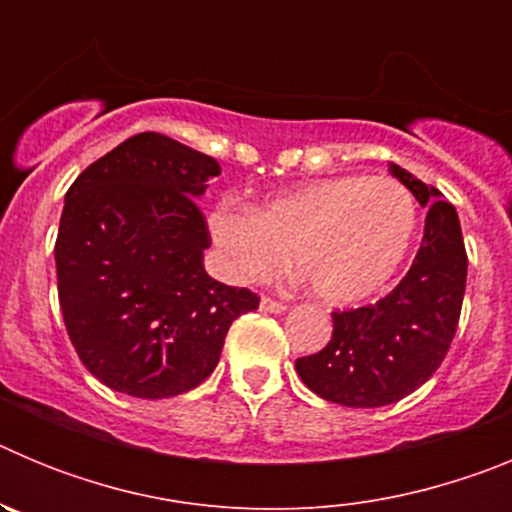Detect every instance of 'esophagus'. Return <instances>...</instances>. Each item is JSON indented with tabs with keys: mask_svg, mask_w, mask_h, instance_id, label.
Returning <instances> with one entry per match:
<instances>
[{
	"mask_svg": "<svg viewBox=\"0 0 512 512\" xmlns=\"http://www.w3.org/2000/svg\"><path fill=\"white\" fill-rule=\"evenodd\" d=\"M261 310L279 315V312L287 310V305H284V302H279V300H271V297H261Z\"/></svg>",
	"mask_w": 512,
	"mask_h": 512,
	"instance_id": "1",
	"label": "esophagus"
}]
</instances>
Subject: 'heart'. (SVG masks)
<instances>
[{
    "label": "heart",
    "mask_w": 512,
    "mask_h": 512,
    "mask_svg": "<svg viewBox=\"0 0 512 512\" xmlns=\"http://www.w3.org/2000/svg\"><path fill=\"white\" fill-rule=\"evenodd\" d=\"M418 225L413 194L392 176H333L253 207L217 202L207 230L238 282L277 277L292 256L312 295L354 305L390 282Z\"/></svg>",
    "instance_id": "1"
}]
</instances>
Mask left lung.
<instances>
[{
  "label": "left lung",
  "instance_id": "left-lung-1",
  "mask_svg": "<svg viewBox=\"0 0 512 512\" xmlns=\"http://www.w3.org/2000/svg\"><path fill=\"white\" fill-rule=\"evenodd\" d=\"M390 171L428 210L413 266L374 305L333 312L328 346L295 361L315 395L346 408L392 405L428 382L454 341L467 287V251L454 205L397 164Z\"/></svg>",
  "mask_w": 512,
  "mask_h": 512
}]
</instances>
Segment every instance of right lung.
Wrapping results in <instances>:
<instances>
[{"mask_svg":"<svg viewBox=\"0 0 512 512\" xmlns=\"http://www.w3.org/2000/svg\"><path fill=\"white\" fill-rule=\"evenodd\" d=\"M212 156L138 133L66 192L56 238L58 302L81 364L110 390L161 400L215 372L228 328L259 307L202 266L212 238L197 207Z\"/></svg>","mask_w":512,"mask_h":512,"instance_id":"obj_1","label":"right lung"}]
</instances>
